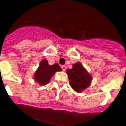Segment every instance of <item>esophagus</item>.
Masks as SVG:
<instances>
[{
    "instance_id": "esophagus-1",
    "label": "esophagus",
    "mask_w": 126,
    "mask_h": 126,
    "mask_svg": "<svg viewBox=\"0 0 126 126\" xmlns=\"http://www.w3.org/2000/svg\"><path fill=\"white\" fill-rule=\"evenodd\" d=\"M61 69H62L63 71H65V70H66V66H65V65H62V66H61Z\"/></svg>"
}]
</instances>
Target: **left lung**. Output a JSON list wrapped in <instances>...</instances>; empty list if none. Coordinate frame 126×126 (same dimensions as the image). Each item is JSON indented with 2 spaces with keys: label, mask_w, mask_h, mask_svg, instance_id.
<instances>
[{
  "label": "left lung",
  "mask_w": 126,
  "mask_h": 126,
  "mask_svg": "<svg viewBox=\"0 0 126 126\" xmlns=\"http://www.w3.org/2000/svg\"><path fill=\"white\" fill-rule=\"evenodd\" d=\"M67 73L70 85L77 92H81L90 85L92 77L80 63L74 64L73 69H67Z\"/></svg>",
  "instance_id": "obj_1"
}]
</instances>
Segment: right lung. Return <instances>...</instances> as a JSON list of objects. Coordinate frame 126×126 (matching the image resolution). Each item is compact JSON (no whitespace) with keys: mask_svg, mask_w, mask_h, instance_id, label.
<instances>
[{"mask_svg":"<svg viewBox=\"0 0 126 126\" xmlns=\"http://www.w3.org/2000/svg\"><path fill=\"white\" fill-rule=\"evenodd\" d=\"M61 71V69L59 64L55 63L53 65H49L47 60L44 59L40 62L39 67L35 73L34 80L40 85H46L49 82L56 71Z\"/></svg>","mask_w":126,"mask_h":126,"instance_id":"right-lung-1","label":"right lung"}]
</instances>
